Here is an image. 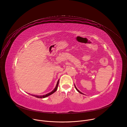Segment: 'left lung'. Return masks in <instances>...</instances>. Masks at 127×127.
Segmentation results:
<instances>
[{
	"instance_id": "1",
	"label": "left lung",
	"mask_w": 127,
	"mask_h": 127,
	"mask_svg": "<svg viewBox=\"0 0 127 127\" xmlns=\"http://www.w3.org/2000/svg\"><path fill=\"white\" fill-rule=\"evenodd\" d=\"M74 86H75V89H76V90H77V92H79V93H80V94H83V93H82V92H80V91H79V90H78V89H77V88H76V86H75V85H74Z\"/></svg>"
}]
</instances>
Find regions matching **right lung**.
Here are the masks:
<instances>
[{"mask_svg":"<svg viewBox=\"0 0 127 127\" xmlns=\"http://www.w3.org/2000/svg\"><path fill=\"white\" fill-rule=\"evenodd\" d=\"M59 79L58 80L57 85H56L55 88H54V89L52 92H50L49 93H48V94H47L46 95H42H42H41V96H38V95H31H31L33 96H34V97H36V98H44L47 97H48V96H49L52 95V94H53L54 93H55V92L57 91V89H58V85H59Z\"/></svg>","mask_w":127,"mask_h":127,"instance_id":"obj_1","label":"right lung"}]
</instances>
